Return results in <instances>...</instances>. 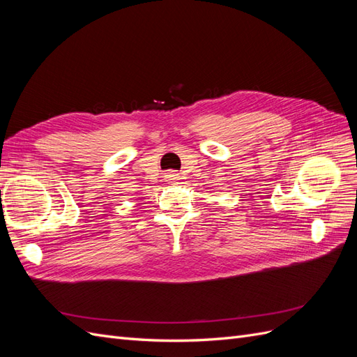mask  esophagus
<instances>
[{
	"instance_id": "obj_1",
	"label": "esophagus",
	"mask_w": 357,
	"mask_h": 357,
	"mask_svg": "<svg viewBox=\"0 0 357 357\" xmlns=\"http://www.w3.org/2000/svg\"><path fill=\"white\" fill-rule=\"evenodd\" d=\"M167 178L168 180H178V174H177V172H168Z\"/></svg>"
}]
</instances>
